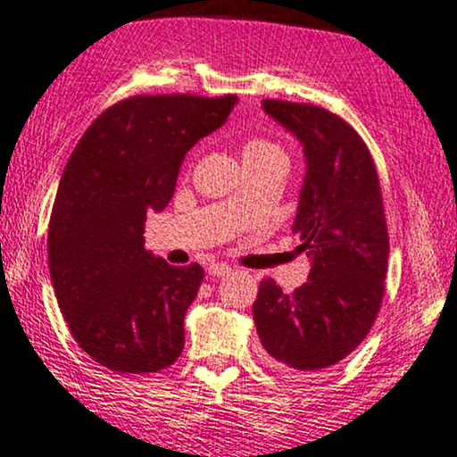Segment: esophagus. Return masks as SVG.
Returning a JSON list of instances; mask_svg holds the SVG:
<instances>
[{
	"instance_id": "esophagus-1",
	"label": "esophagus",
	"mask_w": 457,
	"mask_h": 457,
	"mask_svg": "<svg viewBox=\"0 0 457 457\" xmlns=\"http://www.w3.org/2000/svg\"><path fill=\"white\" fill-rule=\"evenodd\" d=\"M228 274H232V268H229L228 263L209 265V276H212V278H221V276H228Z\"/></svg>"
}]
</instances>
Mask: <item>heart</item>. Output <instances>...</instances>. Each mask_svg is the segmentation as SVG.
Listing matches in <instances>:
<instances>
[{
  "label": "heart",
  "instance_id": "b5f03b06",
  "mask_svg": "<svg viewBox=\"0 0 457 457\" xmlns=\"http://www.w3.org/2000/svg\"><path fill=\"white\" fill-rule=\"evenodd\" d=\"M242 160L246 164H257V162L265 160H287L285 149H282L278 143L270 141V138L253 137L246 138L245 145H242Z\"/></svg>",
  "mask_w": 457,
  "mask_h": 457
}]
</instances>
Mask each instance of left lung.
Here are the masks:
<instances>
[{
  "instance_id": "obj_1",
  "label": "left lung",
  "mask_w": 457,
  "mask_h": 457,
  "mask_svg": "<svg viewBox=\"0 0 457 457\" xmlns=\"http://www.w3.org/2000/svg\"><path fill=\"white\" fill-rule=\"evenodd\" d=\"M262 105L303 147L293 234L312 270L293 293L262 280L253 319L271 365L319 371L356 350L382 305L390 246L379 179L365 141L335 113L288 101Z\"/></svg>"
}]
</instances>
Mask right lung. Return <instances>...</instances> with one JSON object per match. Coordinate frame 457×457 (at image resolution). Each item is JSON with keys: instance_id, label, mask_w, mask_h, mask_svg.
I'll list each match as a JSON object with an SVG mask.
<instances>
[{"instance_id": "obj_1", "label": "right lung", "mask_w": 457, "mask_h": 457, "mask_svg": "<svg viewBox=\"0 0 457 457\" xmlns=\"http://www.w3.org/2000/svg\"><path fill=\"white\" fill-rule=\"evenodd\" d=\"M238 96H130L75 145L48 225V268L75 342L118 373H155L183 352L204 270L145 251L147 212L175 194L186 154L221 129Z\"/></svg>"}]
</instances>
